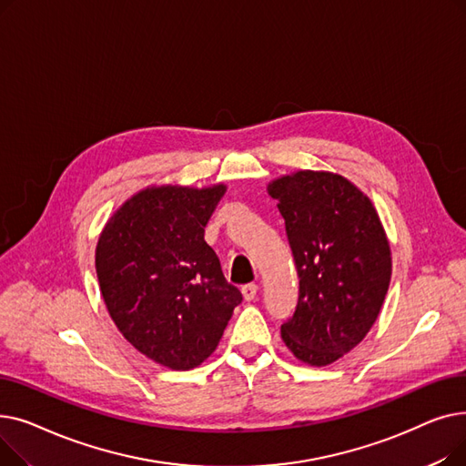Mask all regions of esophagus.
<instances>
[{
	"instance_id": "34e87169",
	"label": "esophagus",
	"mask_w": 466,
	"mask_h": 466,
	"mask_svg": "<svg viewBox=\"0 0 466 466\" xmlns=\"http://www.w3.org/2000/svg\"><path fill=\"white\" fill-rule=\"evenodd\" d=\"M241 292H243V299L253 300L257 297V292H258V285L257 283H246L241 287Z\"/></svg>"
}]
</instances>
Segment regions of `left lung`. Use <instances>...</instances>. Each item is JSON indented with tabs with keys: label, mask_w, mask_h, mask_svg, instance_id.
<instances>
[{
	"label": "left lung",
	"mask_w": 466,
	"mask_h": 466,
	"mask_svg": "<svg viewBox=\"0 0 466 466\" xmlns=\"http://www.w3.org/2000/svg\"><path fill=\"white\" fill-rule=\"evenodd\" d=\"M268 192L285 218L300 278L299 304L281 338L302 362L327 366L378 319L390 281L389 241L369 196L341 176L297 171Z\"/></svg>",
	"instance_id": "left-lung-1"
}]
</instances>
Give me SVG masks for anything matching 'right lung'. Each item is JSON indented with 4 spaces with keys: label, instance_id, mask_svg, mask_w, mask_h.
I'll return each mask as SVG.
<instances>
[{
    "label": "right lung",
    "instance_id": "right-lung-1",
    "mask_svg": "<svg viewBox=\"0 0 466 466\" xmlns=\"http://www.w3.org/2000/svg\"><path fill=\"white\" fill-rule=\"evenodd\" d=\"M223 194L225 185L145 188L97 239L96 274L111 319L137 351L171 370L204 362L243 300L204 239Z\"/></svg>",
    "mask_w": 466,
    "mask_h": 466
}]
</instances>
